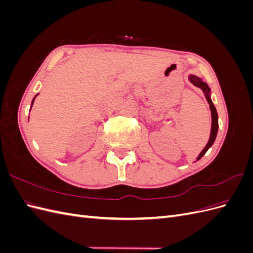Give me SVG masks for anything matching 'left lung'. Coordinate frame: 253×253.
I'll return each instance as SVG.
<instances>
[{"instance_id": "8db88e82", "label": "left lung", "mask_w": 253, "mask_h": 253, "mask_svg": "<svg viewBox=\"0 0 253 253\" xmlns=\"http://www.w3.org/2000/svg\"><path fill=\"white\" fill-rule=\"evenodd\" d=\"M190 81L192 82L195 86L200 87L203 89V91L205 93V96H206V99L207 101H208L209 105H210V110H211V116H212V126H211V134H210V138H209V141L208 143H207V145L205 147V149L202 151V153L200 154V156L197 157V160L201 159L205 154L206 152L208 151V149L211 147V145L213 144L214 140H215L216 138V134H217V129H218V121H217V113H216V109L215 106L213 105L212 101H211V98L209 96V93H210V88L208 86V84H207L206 82H204L201 78L196 77V76H193L191 75L189 77Z\"/></svg>"}]
</instances>
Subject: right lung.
Segmentation results:
<instances>
[{
    "label": "right lung",
    "instance_id": "right-lung-1",
    "mask_svg": "<svg viewBox=\"0 0 253 253\" xmlns=\"http://www.w3.org/2000/svg\"><path fill=\"white\" fill-rule=\"evenodd\" d=\"M35 98H36V97H35ZM35 98H34V100H35ZM34 100H33V103H34ZM32 105H33V104H32Z\"/></svg>",
    "mask_w": 253,
    "mask_h": 253
}]
</instances>
